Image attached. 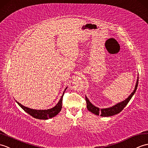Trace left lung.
I'll return each mask as SVG.
<instances>
[{
	"instance_id": "8db88e82",
	"label": "left lung",
	"mask_w": 148,
	"mask_h": 148,
	"mask_svg": "<svg viewBox=\"0 0 148 148\" xmlns=\"http://www.w3.org/2000/svg\"><path fill=\"white\" fill-rule=\"evenodd\" d=\"M138 81H139V77H137V80L136 84V87H135V88H134V91L132 92V93L125 100H124L122 102H120V103H118L112 107H110L108 108H104V109H99V108H97L95 106H94V105L89 101V100L88 99V98L85 96V100H86V103H87V110L89 111H90L91 113L96 114V115H100L101 116H111L114 115V114L119 113L123 110V108L127 106V104L131 99V98L132 97L133 95L135 94L137 88V85H138Z\"/></svg>"
}]
</instances>
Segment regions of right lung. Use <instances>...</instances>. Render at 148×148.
Listing matches in <instances>:
<instances>
[{
	"label": "right lung",
	"instance_id": "1",
	"mask_svg": "<svg viewBox=\"0 0 148 148\" xmlns=\"http://www.w3.org/2000/svg\"><path fill=\"white\" fill-rule=\"evenodd\" d=\"M66 88L67 87L64 89V92ZM64 92H63V94H64ZM63 96H61V99L60 101H59L58 104L56 105L54 107L48 110H33V109H31V108L23 106L22 104H21L17 101H16V103L19 104V106H20L23 110L25 111H26L27 113H28L29 115H31L32 116L35 118V119H40V120H47L49 119H51V118L56 116L57 114L61 111V108H62V101H63Z\"/></svg>",
	"mask_w": 148,
	"mask_h": 148
}]
</instances>
